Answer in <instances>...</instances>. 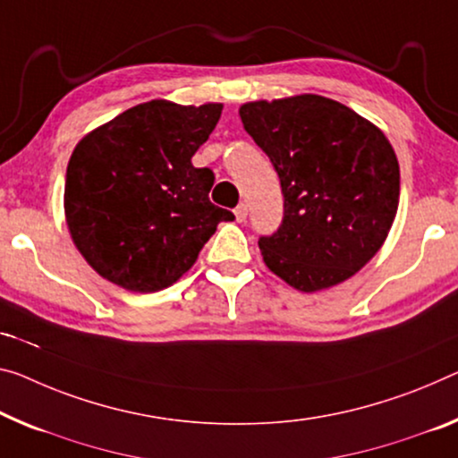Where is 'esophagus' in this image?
<instances>
[{"label":"esophagus","instance_id":"esophagus-1","mask_svg":"<svg viewBox=\"0 0 458 458\" xmlns=\"http://www.w3.org/2000/svg\"><path fill=\"white\" fill-rule=\"evenodd\" d=\"M235 219L239 223H243L245 219H248V205H245V202H239V205L235 207Z\"/></svg>","mask_w":458,"mask_h":458}]
</instances>
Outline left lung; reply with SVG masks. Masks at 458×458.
I'll list each match as a JSON object with an SVG mask.
<instances>
[{"label":"left lung","mask_w":458,"mask_h":458,"mask_svg":"<svg viewBox=\"0 0 458 458\" xmlns=\"http://www.w3.org/2000/svg\"><path fill=\"white\" fill-rule=\"evenodd\" d=\"M239 116L284 199L278 229L258 239L266 266L305 293L344 283L395 219L399 164L389 140L354 110L313 94L243 104Z\"/></svg>","instance_id":"left-lung-1"}]
</instances>
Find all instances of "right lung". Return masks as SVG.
Returning <instances> with one entry per match:
<instances>
[{"label": "right lung", "mask_w": 458, "mask_h": 458, "mask_svg": "<svg viewBox=\"0 0 458 458\" xmlns=\"http://www.w3.org/2000/svg\"><path fill=\"white\" fill-rule=\"evenodd\" d=\"M221 110L151 100L77 143L65 216L77 250L100 276L126 291H161L190 270L216 225L235 219L208 199L213 170L192 165Z\"/></svg>", "instance_id": "1"}]
</instances>
